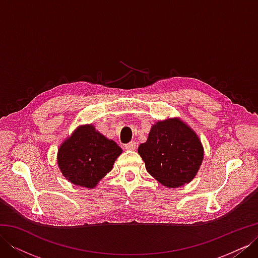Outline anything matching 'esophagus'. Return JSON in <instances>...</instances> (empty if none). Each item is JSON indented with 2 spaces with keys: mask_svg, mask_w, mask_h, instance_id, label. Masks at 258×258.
<instances>
[{
  "mask_svg": "<svg viewBox=\"0 0 258 258\" xmlns=\"http://www.w3.org/2000/svg\"><path fill=\"white\" fill-rule=\"evenodd\" d=\"M136 147H137L136 142H130V143L124 145V148H126L127 151H134V150H136Z\"/></svg>",
  "mask_w": 258,
  "mask_h": 258,
  "instance_id": "34e87169",
  "label": "esophagus"
}]
</instances>
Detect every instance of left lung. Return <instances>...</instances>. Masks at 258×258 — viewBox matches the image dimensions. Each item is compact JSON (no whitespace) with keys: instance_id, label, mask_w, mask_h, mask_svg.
I'll return each instance as SVG.
<instances>
[{"instance_id":"obj_1","label":"left lung","mask_w":258,"mask_h":258,"mask_svg":"<svg viewBox=\"0 0 258 258\" xmlns=\"http://www.w3.org/2000/svg\"><path fill=\"white\" fill-rule=\"evenodd\" d=\"M138 153L147 172L168 188L191 182L205 156L198 135L179 117L156 121Z\"/></svg>"}]
</instances>
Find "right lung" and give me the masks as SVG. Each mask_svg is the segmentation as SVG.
I'll list each match as a JSON object with an SVG mask.
<instances>
[{
	"mask_svg": "<svg viewBox=\"0 0 258 258\" xmlns=\"http://www.w3.org/2000/svg\"><path fill=\"white\" fill-rule=\"evenodd\" d=\"M122 153L92 123L81 124L59 146L57 163L70 183L92 189L113 169Z\"/></svg>",
	"mask_w": 258,
	"mask_h": 258,
	"instance_id": "1",
	"label": "right lung"
}]
</instances>
